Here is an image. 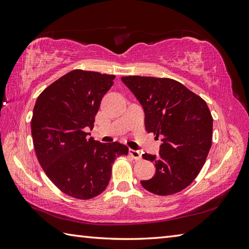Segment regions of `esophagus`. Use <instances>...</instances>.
Returning a JSON list of instances; mask_svg holds the SVG:
<instances>
[{
  "label": "esophagus",
  "instance_id": "1",
  "mask_svg": "<svg viewBox=\"0 0 249 249\" xmlns=\"http://www.w3.org/2000/svg\"><path fill=\"white\" fill-rule=\"evenodd\" d=\"M129 155L133 157L135 160H141V153L139 151L129 150Z\"/></svg>",
  "mask_w": 249,
  "mask_h": 249
}]
</instances>
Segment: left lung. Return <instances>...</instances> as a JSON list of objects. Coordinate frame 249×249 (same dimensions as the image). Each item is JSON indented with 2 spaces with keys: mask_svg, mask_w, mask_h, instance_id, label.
Wrapping results in <instances>:
<instances>
[{
  "mask_svg": "<svg viewBox=\"0 0 249 249\" xmlns=\"http://www.w3.org/2000/svg\"><path fill=\"white\" fill-rule=\"evenodd\" d=\"M143 107L147 133L162 137L155 176L141 185L158 196L179 193L194 182L212 146L213 118L204 99L170 78L122 77Z\"/></svg>",
  "mask_w": 249,
  "mask_h": 249,
  "instance_id": "obj_1",
  "label": "left lung"
}]
</instances>
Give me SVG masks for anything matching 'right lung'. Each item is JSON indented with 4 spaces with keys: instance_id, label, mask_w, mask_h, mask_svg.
I'll return each instance as SVG.
<instances>
[{
    "instance_id": "add662e5",
    "label": "right lung",
    "mask_w": 249,
    "mask_h": 249,
    "mask_svg": "<svg viewBox=\"0 0 249 249\" xmlns=\"http://www.w3.org/2000/svg\"><path fill=\"white\" fill-rule=\"evenodd\" d=\"M114 75L75 70L39 94L31 131L36 157L50 181L72 198L88 200L102 194L116 158L128 154L119 143L88 139L95 115Z\"/></svg>"
}]
</instances>
